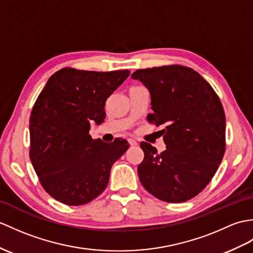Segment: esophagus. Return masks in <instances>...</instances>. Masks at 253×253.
I'll use <instances>...</instances> for the list:
<instances>
[{
  "instance_id": "34e87169",
  "label": "esophagus",
  "mask_w": 253,
  "mask_h": 253,
  "mask_svg": "<svg viewBox=\"0 0 253 253\" xmlns=\"http://www.w3.org/2000/svg\"><path fill=\"white\" fill-rule=\"evenodd\" d=\"M128 142H129V144H130L131 146H136V145H138V142L136 140H133V139H128Z\"/></svg>"
}]
</instances>
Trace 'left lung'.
<instances>
[{
    "mask_svg": "<svg viewBox=\"0 0 253 253\" xmlns=\"http://www.w3.org/2000/svg\"><path fill=\"white\" fill-rule=\"evenodd\" d=\"M151 95L148 121L163 129L166 150L150 143L138 175L144 189L167 203L196 196L213 178L225 152V114L213 88L193 69L172 64L131 74Z\"/></svg>",
    "mask_w": 253,
    "mask_h": 253,
    "instance_id": "8db88e82",
    "label": "left lung"
}]
</instances>
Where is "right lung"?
Here are the masks:
<instances>
[{
    "instance_id": "obj_1",
    "label": "right lung",
    "mask_w": 253,
    "mask_h": 253,
    "mask_svg": "<svg viewBox=\"0 0 253 253\" xmlns=\"http://www.w3.org/2000/svg\"><path fill=\"white\" fill-rule=\"evenodd\" d=\"M130 72L63 68L52 74L35 101L30 127V160L43 189L58 202L80 206L108 185L111 167L129 144L116 138L93 140L90 124L105 119L107 99Z\"/></svg>"
}]
</instances>
